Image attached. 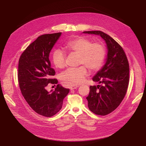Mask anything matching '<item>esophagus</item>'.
Masks as SVG:
<instances>
[{
    "label": "esophagus",
    "instance_id": "34e87169",
    "mask_svg": "<svg viewBox=\"0 0 146 146\" xmlns=\"http://www.w3.org/2000/svg\"><path fill=\"white\" fill-rule=\"evenodd\" d=\"M78 87H79L78 85H71L70 86V89L71 90H75V89H76Z\"/></svg>",
    "mask_w": 146,
    "mask_h": 146
}]
</instances>
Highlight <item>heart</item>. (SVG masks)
<instances>
[{
  "mask_svg": "<svg viewBox=\"0 0 146 146\" xmlns=\"http://www.w3.org/2000/svg\"><path fill=\"white\" fill-rule=\"evenodd\" d=\"M64 48L68 52L79 55L78 64L83 65L76 68H68L61 74V79L68 85L81 84L87 74L86 67L91 72L98 71L105 60L106 50L103 44L93 43L86 37H80L69 40L65 44ZM51 58L56 68H62L65 67L66 54L64 50L55 49Z\"/></svg>",
  "mask_w": 146,
  "mask_h": 146,
  "instance_id": "obj_1",
  "label": "heart"
}]
</instances>
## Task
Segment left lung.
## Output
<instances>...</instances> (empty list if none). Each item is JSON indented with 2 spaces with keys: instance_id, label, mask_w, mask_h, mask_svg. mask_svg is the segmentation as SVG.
Listing matches in <instances>:
<instances>
[{
  "instance_id": "left-lung-1",
  "label": "left lung",
  "mask_w": 146,
  "mask_h": 146,
  "mask_svg": "<svg viewBox=\"0 0 146 146\" xmlns=\"http://www.w3.org/2000/svg\"><path fill=\"white\" fill-rule=\"evenodd\" d=\"M83 33L99 35L107 45L105 64L92 78L102 85L90 86L86 97L89 109L96 115L105 116L115 110L125 96L129 84L128 61L122 48L109 35L101 31Z\"/></svg>"
}]
</instances>
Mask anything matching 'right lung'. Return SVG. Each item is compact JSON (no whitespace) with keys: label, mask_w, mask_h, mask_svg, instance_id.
Segmentation results:
<instances>
[{"label":"right lung","mask_w":146,"mask_h":146,"mask_svg":"<svg viewBox=\"0 0 146 146\" xmlns=\"http://www.w3.org/2000/svg\"><path fill=\"white\" fill-rule=\"evenodd\" d=\"M61 33L46 34L38 37L20 56L18 63V79L26 101L35 112L45 117H51L62 108L63 100L70 90L58 84L55 91L48 92V84H56L52 79L55 72L50 67V50Z\"/></svg>","instance_id":"1"}]
</instances>
